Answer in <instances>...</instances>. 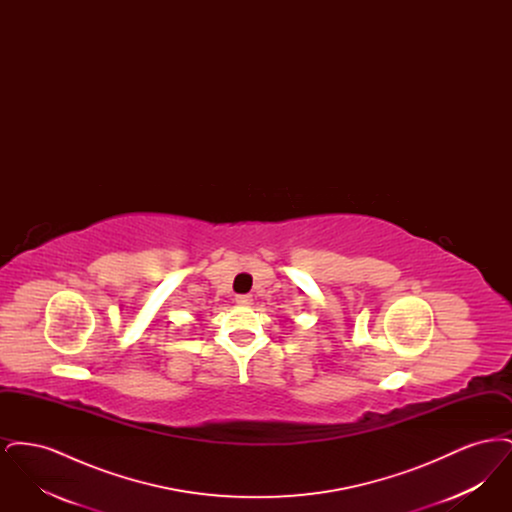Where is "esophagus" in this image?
<instances>
[{
  "instance_id": "34e87169",
  "label": "esophagus",
  "mask_w": 512,
  "mask_h": 512,
  "mask_svg": "<svg viewBox=\"0 0 512 512\" xmlns=\"http://www.w3.org/2000/svg\"><path fill=\"white\" fill-rule=\"evenodd\" d=\"M251 301H253V297H251L249 293H240V295H236V303H238V305H251Z\"/></svg>"
}]
</instances>
